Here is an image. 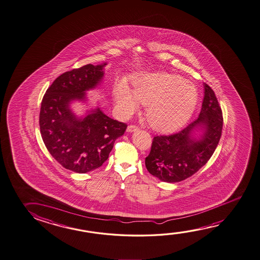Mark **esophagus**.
<instances>
[{"label":"esophagus","mask_w":260,"mask_h":260,"mask_svg":"<svg viewBox=\"0 0 260 260\" xmlns=\"http://www.w3.org/2000/svg\"><path fill=\"white\" fill-rule=\"evenodd\" d=\"M138 129H139V128L135 126V125H129L128 128H127V132H136Z\"/></svg>","instance_id":"esophagus-1"}]
</instances>
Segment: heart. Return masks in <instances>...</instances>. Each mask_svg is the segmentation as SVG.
<instances>
[{
	"label": "heart",
	"instance_id": "1",
	"mask_svg": "<svg viewBox=\"0 0 260 260\" xmlns=\"http://www.w3.org/2000/svg\"><path fill=\"white\" fill-rule=\"evenodd\" d=\"M114 95L116 103L126 114L136 111L139 102L148 104L147 119L161 132L175 131L187 123L199 102V89L193 82L167 73L139 74L133 78L132 90L120 82Z\"/></svg>",
	"mask_w": 260,
	"mask_h": 260
}]
</instances>
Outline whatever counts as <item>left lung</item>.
Returning a JSON list of instances; mask_svg holds the SVG:
<instances>
[{
    "mask_svg": "<svg viewBox=\"0 0 260 260\" xmlns=\"http://www.w3.org/2000/svg\"><path fill=\"white\" fill-rule=\"evenodd\" d=\"M199 118L181 132L154 137L145 165L149 173L164 182L189 178L209 161L221 137L223 117L217 97L208 84Z\"/></svg>",
    "mask_w": 260,
    "mask_h": 260,
    "instance_id": "obj_1",
    "label": "left lung"
}]
</instances>
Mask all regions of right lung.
Here are the masks:
<instances>
[{"instance_id":"1","label":"right lung","mask_w":260,"mask_h":260,"mask_svg":"<svg viewBox=\"0 0 260 260\" xmlns=\"http://www.w3.org/2000/svg\"><path fill=\"white\" fill-rule=\"evenodd\" d=\"M106 62L87 64L66 72L52 82L43 96L40 129L51 156L61 166L76 173H87L103 165L116 140L127 125L111 119L99 106L83 115L74 113L73 102H88V90L102 83Z\"/></svg>"}]
</instances>
